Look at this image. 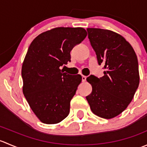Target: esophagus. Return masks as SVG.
<instances>
[{
    "label": "esophagus",
    "mask_w": 147,
    "mask_h": 147,
    "mask_svg": "<svg viewBox=\"0 0 147 147\" xmlns=\"http://www.w3.org/2000/svg\"><path fill=\"white\" fill-rule=\"evenodd\" d=\"M86 79H87V77L84 76V75H82V82H85Z\"/></svg>",
    "instance_id": "obj_1"
}]
</instances>
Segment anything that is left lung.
Segmentation results:
<instances>
[{
    "label": "left lung",
    "mask_w": 147,
    "mask_h": 147,
    "mask_svg": "<svg viewBox=\"0 0 147 147\" xmlns=\"http://www.w3.org/2000/svg\"><path fill=\"white\" fill-rule=\"evenodd\" d=\"M87 30L98 64H103L105 71L100 78L94 75L87 78L92 91L86 99L94 115L112 119L125 110L139 87L137 55L129 42L117 32L100 28Z\"/></svg>",
    "instance_id": "8db88e82"
}]
</instances>
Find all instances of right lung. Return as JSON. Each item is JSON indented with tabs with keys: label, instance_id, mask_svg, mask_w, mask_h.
I'll return each mask as SVG.
<instances>
[{
	"label": "right lung",
	"instance_id": "add662e5",
	"mask_svg": "<svg viewBox=\"0 0 147 147\" xmlns=\"http://www.w3.org/2000/svg\"><path fill=\"white\" fill-rule=\"evenodd\" d=\"M87 35L82 28H55L40 34L30 45L22 66L23 92L42 123L57 124L69 115L82 76L69 75L60 67L71 61L70 51Z\"/></svg>",
	"mask_w": 147,
	"mask_h": 147
}]
</instances>
